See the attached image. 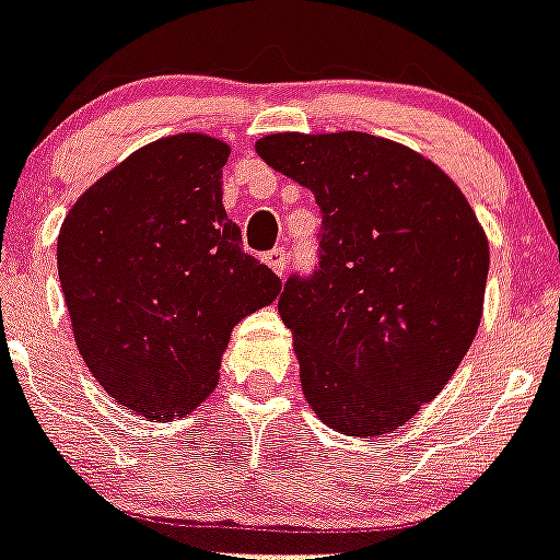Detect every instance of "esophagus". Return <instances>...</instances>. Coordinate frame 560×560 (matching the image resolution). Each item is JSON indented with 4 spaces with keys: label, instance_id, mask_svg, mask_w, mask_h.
<instances>
[{
    "label": "esophagus",
    "instance_id": "34e87169",
    "mask_svg": "<svg viewBox=\"0 0 560 560\" xmlns=\"http://www.w3.org/2000/svg\"><path fill=\"white\" fill-rule=\"evenodd\" d=\"M261 261H265L267 267H270L272 272H284V249L281 247H272V249H267L265 256H261Z\"/></svg>",
    "mask_w": 560,
    "mask_h": 560
}]
</instances>
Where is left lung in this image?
I'll return each instance as SVG.
<instances>
[{
    "mask_svg": "<svg viewBox=\"0 0 560 560\" xmlns=\"http://www.w3.org/2000/svg\"><path fill=\"white\" fill-rule=\"evenodd\" d=\"M322 207L319 270L279 299L313 413L383 438L431 402L475 342L489 241L460 186L420 152L368 131L256 140Z\"/></svg>",
    "mask_w": 560,
    "mask_h": 560,
    "instance_id": "left-lung-1",
    "label": "left lung"
}]
</instances>
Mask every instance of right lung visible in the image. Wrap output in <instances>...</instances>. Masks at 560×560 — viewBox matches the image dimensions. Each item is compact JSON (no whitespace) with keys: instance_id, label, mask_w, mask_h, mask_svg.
I'll use <instances>...</instances> for the list:
<instances>
[{"instance_id":"right-lung-1","label":"right lung","mask_w":560,"mask_h":560,"mask_svg":"<svg viewBox=\"0 0 560 560\" xmlns=\"http://www.w3.org/2000/svg\"><path fill=\"white\" fill-rule=\"evenodd\" d=\"M226 158L224 140L201 131L154 140L91 184L59 230L80 357L106 394L147 420L201 406L233 327L281 293L226 218Z\"/></svg>"}]
</instances>
